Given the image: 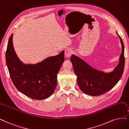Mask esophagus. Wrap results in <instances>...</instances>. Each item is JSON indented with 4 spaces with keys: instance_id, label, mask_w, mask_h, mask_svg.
<instances>
[{
    "instance_id": "esophagus-1",
    "label": "esophagus",
    "mask_w": 129,
    "mask_h": 129,
    "mask_svg": "<svg viewBox=\"0 0 129 129\" xmlns=\"http://www.w3.org/2000/svg\"><path fill=\"white\" fill-rule=\"evenodd\" d=\"M72 50L70 49V48H68L67 49H66L65 51V56L66 57H70L71 55L72 54Z\"/></svg>"
}]
</instances>
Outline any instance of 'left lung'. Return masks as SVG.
Returning <instances> with one entry per match:
<instances>
[{"label":"left lung","mask_w":129,"mask_h":129,"mask_svg":"<svg viewBox=\"0 0 129 129\" xmlns=\"http://www.w3.org/2000/svg\"><path fill=\"white\" fill-rule=\"evenodd\" d=\"M122 45L119 63L112 72L106 73L92 68L78 56L72 55L70 60L77 76V82L81 91L92 96H97L108 91L120 80L124 68V47L121 38L116 32Z\"/></svg>","instance_id":"1"}]
</instances>
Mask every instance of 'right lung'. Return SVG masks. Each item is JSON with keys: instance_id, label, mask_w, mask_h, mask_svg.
Instances as JSON below:
<instances>
[{"instance_id": "1", "label": "right lung", "mask_w": 129, "mask_h": 129, "mask_svg": "<svg viewBox=\"0 0 129 129\" xmlns=\"http://www.w3.org/2000/svg\"><path fill=\"white\" fill-rule=\"evenodd\" d=\"M64 59V51H62L36 64H24L14 50L13 34L9 39L6 61L10 77L18 91L32 99H45L53 93L57 86V74Z\"/></svg>"}]
</instances>
